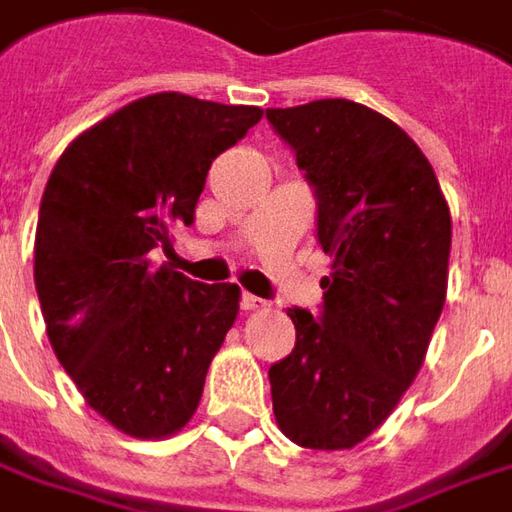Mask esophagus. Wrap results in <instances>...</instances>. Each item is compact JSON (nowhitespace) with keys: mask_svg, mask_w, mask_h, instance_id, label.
Masks as SVG:
<instances>
[{"mask_svg":"<svg viewBox=\"0 0 512 512\" xmlns=\"http://www.w3.org/2000/svg\"><path fill=\"white\" fill-rule=\"evenodd\" d=\"M239 304H242V310H262L264 307V298L259 296H250V293H242V298H239Z\"/></svg>","mask_w":512,"mask_h":512,"instance_id":"1","label":"esophagus"}]
</instances>
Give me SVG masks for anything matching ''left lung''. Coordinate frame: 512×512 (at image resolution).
<instances>
[{
  "label": "left lung",
  "instance_id": "obj_1",
  "mask_svg": "<svg viewBox=\"0 0 512 512\" xmlns=\"http://www.w3.org/2000/svg\"><path fill=\"white\" fill-rule=\"evenodd\" d=\"M315 197L332 256L324 304L287 310L296 346L270 366L284 437L312 451L363 442L423 366L448 287L451 211L411 137L369 106L324 98L267 109Z\"/></svg>",
  "mask_w": 512,
  "mask_h": 512
}]
</instances>
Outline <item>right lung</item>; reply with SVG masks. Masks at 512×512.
<instances>
[{"label": "right lung", "instance_id": "right-lung-1", "mask_svg": "<svg viewBox=\"0 0 512 512\" xmlns=\"http://www.w3.org/2000/svg\"><path fill=\"white\" fill-rule=\"evenodd\" d=\"M259 120V106L149 95L75 137L47 180L33 250L47 338L123 434L163 440L200 406L239 287L152 256L171 253V228L194 222L211 163Z\"/></svg>", "mask_w": 512, "mask_h": 512}]
</instances>
